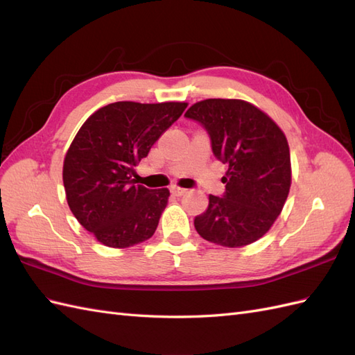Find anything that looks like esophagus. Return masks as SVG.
<instances>
[{"label":"esophagus","instance_id":"1","mask_svg":"<svg viewBox=\"0 0 355 355\" xmlns=\"http://www.w3.org/2000/svg\"><path fill=\"white\" fill-rule=\"evenodd\" d=\"M171 192H173L175 196H178V197H182V196H185L187 192H188V189H185V188H179V187H173L171 188Z\"/></svg>","mask_w":355,"mask_h":355}]
</instances>
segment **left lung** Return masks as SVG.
<instances>
[{
    "mask_svg": "<svg viewBox=\"0 0 355 355\" xmlns=\"http://www.w3.org/2000/svg\"><path fill=\"white\" fill-rule=\"evenodd\" d=\"M207 132L211 151L228 164L222 197L210 196L194 219L204 240L225 247L247 245L265 235L282 213L292 170L284 133L249 102L207 99L185 114Z\"/></svg>",
    "mask_w": 355,
    "mask_h": 355,
    "instance_id": "obj_1",
    "label": "left lung"
}]
</instances>
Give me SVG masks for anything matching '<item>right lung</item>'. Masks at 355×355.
Instances as JSON below:
<instances>
[{
  "mask_svg": "<svg viewBox=\"0 0 355 355\" xmlns=\"http://www.w3.org/2000/svg\"><path fill=\"white\" fill-rule=\"evenodd\" d=\"M187 106L115 102L81 125L63 161V187L73 216L102 244L124 249L154 235L170 192L136 185L132 176Z\"/></svg>",
  "mask_w": 355,
  "mask_h": 355,
  "instance_id": "add662e5",
  "label": "right lung"
}]
</instances>
